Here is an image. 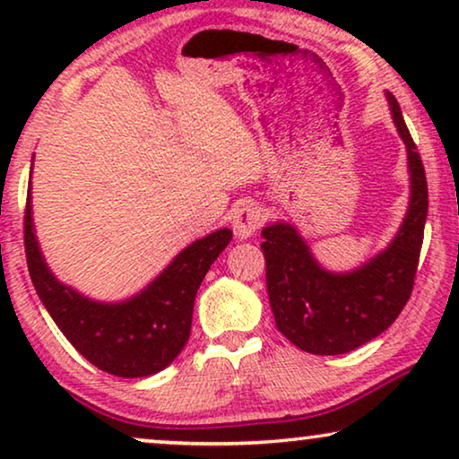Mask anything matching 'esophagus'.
Listing matches in <instances>:
<instances>
[{
  "instance_id": "esophagus-1",
  "label": "esophagus",
  "mask_w": 459,
  "mask_h": 459,
  "mask_svg": "<svg viewBox=\"0 0 459 459\" xmlns=\"http://www.w3.org/2000/svg\"><path fill=\"white\" fill-rule=\"evenodd\" d=\"M263 225L261 206L255 203H242L231 212V228H234L236 238H250Z\"/></svg>"
}]
</instances>
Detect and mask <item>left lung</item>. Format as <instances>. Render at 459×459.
Instances as JSON below:
<instances>
[{
  "label": "left lung",
  "mask_w": 459,
  "mask_h": 459,
  "mask_svg": "<svg viewBox=\"0 0 459 459\" xmlns=\"http://www.w3.org/2000/svg\"><path fill=\"white\" fill-rule=\"evenodd\" d=\"M394 125L407 146L411 200L397 238L385 253L353 273H328L313 261L294 228H263L269 305L275 325L292 344L313 355H342L382 334L411 297L429 212V186L416 142L393 93Z\"/></svg>",
  "instance_id": "left-lung-1"
}]
</instances>
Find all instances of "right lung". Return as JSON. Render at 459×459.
Instances as JSON below:
<instances>
[{"label": "right lung", "instance_id": "right-lung-1", "mask_svg": "<svg viewBox=\"0 0 459 459\" xmlns=\"http://www.w3.org/2000/svg\"><path fill=\"white\" fill-rule=\"evenodd\" d=\"M231 240L223 228L190 244L142 294L121 305H102L62 286L49 273L33 234L30 190L24 206V253L41 303L68 342L102 372L143 378L160 372L186 347L194 300L212 263Z\"/></svg>", "mask_w": 459, "mask_h": 459}]
</instances>
